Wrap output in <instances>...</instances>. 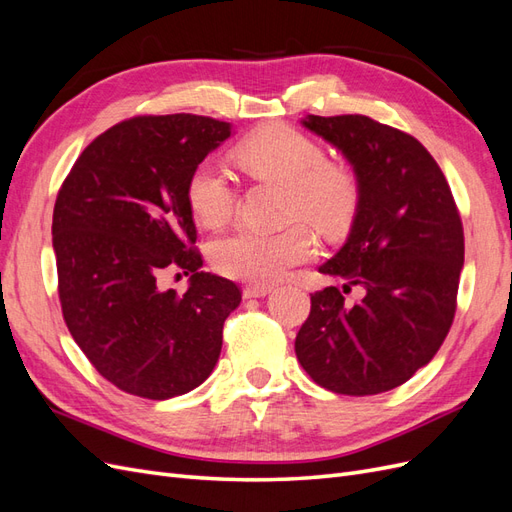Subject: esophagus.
Returning a JSON list of instances; mask_svg holds the SVG:
<instances>
[{
    "label": "esophagus",
    "instance_id": "obj_1",
    "mask_svg": "<svg viewBox=\"0 0 512 512\" xmlns=\"http://www.w3.org/2000/svg\"><path fill=\"white\" fill-rule=\"evenodd\" d=\"M271 292V286H260V284H254V286H245L243 288V297L245 299H258V297H265V294Z\"/></svg>",
    "mask_w": 512,
    "mask_h": 512
}]
</instances>
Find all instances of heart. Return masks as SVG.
I'll return each mask as SVG.
<instances>
[{"instance_id":"obj_1","label":"heart","mask_w":512,"mask_h":512,"mask_svg":"<svg viewBox=\"0 0 512 512\" xmlns=\"http://www.w3.org/2000/svg\"><path fill=\"white\" fill-rule=\"evenodd\" d=\"M232 158L245 175L286 183L288 218L307 220L322 235L335 237L350 228L361 207V179L344 162L329 160L318 138L286 123H271L247 134L232 149ZM185 198L194 218L205 226H220L235 213L239 190L226 170L211 160L192 168ZM314 254V237L305 224L277 232L237 228L213 239V267L232 280L271 284Z\"/></svg>"}]
</instances>
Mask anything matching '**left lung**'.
<instances>
[{"instance_id": "obj_1", "label": "left lung", "mask_w": 512, "mask_h": 512, "mask_svg": "<svg viewBox=\"0 0 512 512\" xmlns=\"http://www.w3.org/2000/svg\"><path fill=\"white\" fill-rule=\"evenodd\" d=\"M303 126L335 145L361 179L346 245L320 273L344 290L312 294L294 352L316 384L339 395H378L408 382L451 331L463 267V224L448 181L414 136L365 115H307ZM364 290L354 306L343 292Z\"/></svg>"}]
</instances>
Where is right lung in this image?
Returning a JSON list of instances; mask_svg holds the SVG:
<instances>
[{"instance_id":"right-lung-1","label":"right lung","mask_w":512,"mask_h":512,"mask_svg":"<svg viewBox=\"0 0 512 512\" xmlns=\"http://www.w3.org/2000/svg\"><path fill=\"white\" fill-rule=\"evenodd\" d=\"M230 136L203 115H138L91 141L53 209L57 292L66 327L98 374L145 399L190 393L213 371L241 288L200 271L185 183ZM191 273L183 295L160 291Z\"/></svg>"}]
</instances>
